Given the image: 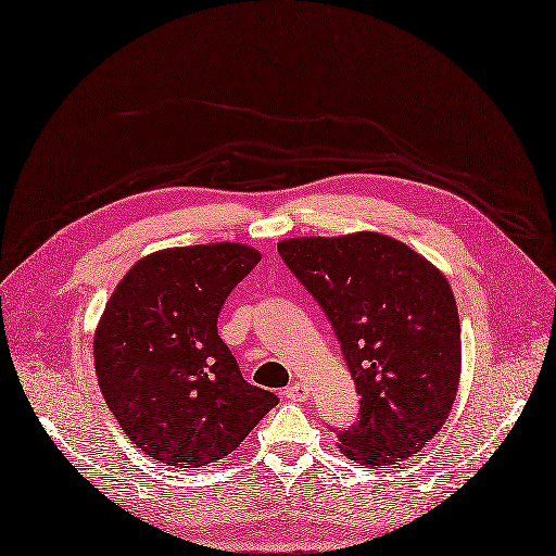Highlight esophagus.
Masks as SVG:
<instances>
[{
    "mask_svg": "<svg viewBox=\"0 0 556 556\" xmlns=\"http://www.w3.org/2000/svg\"><path fill=\"white\" fill-rule=\"evenodd\" d=\"M285 395H287V399H292V401H307L309 399V387L303 384V382H294L292 387H287Z\"/></svg>",
    "mask_w": 556,
    "mask_h": 556,
    "instance_id": "1",
    "label": "esophagus"
}]
</instances>
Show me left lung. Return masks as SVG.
Wrapping results in <instances>:
<instances>
[{"mask_svg":"<svg viewBox=\"0 0 556 556\" xmlns=\"http://www.w3.org/2000/svg\"><path fill=\"white\" fill-rule=\"evenodd\" d=\"M278 251L328 314L359 399L339 451L387 468L443 428L462 376L453 289L430 260L389 235L292 237Z\"/></svg>","mask_w":556,"mask_h":556,"instance_id":"8db88e82","label":"left lung"}]
</instances>
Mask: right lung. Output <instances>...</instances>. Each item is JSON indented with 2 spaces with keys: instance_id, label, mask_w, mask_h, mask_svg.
<instances>
[{
  "instance_id": "right-lung-1",
  "label": "right lung",
  "mask_w": 556,
  "mask_h": 556,
  "mask_svg": "<svg viewBox=\"0 0 556 556\" xmlns=\"http://www.w3.org/2000/svg\"><path fill=\"white\" fill-rule=\"evenodd\" d=\"M260 257L237 242L155 251L105 303L92 346L99 389L151 459L176 468L224 459L278 405L242 378L217 332L226 296Z\"/></svg>"
}]
</instances>
